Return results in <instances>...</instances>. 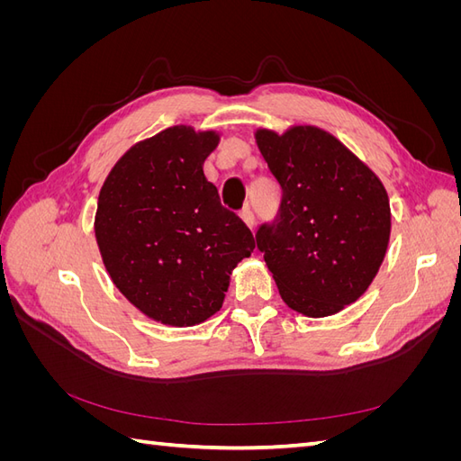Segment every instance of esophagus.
I'll return each instance as SVG.
<instances>
[{
	"label": "esophagus",
	"mask_w": 461,
	"mask_h": 461,
	"mask_svg": "<svg viewBox=\"0 0 461 461\" xmlns=\"http://www.w3.org/2000/svg\"><path fill=\"white\" fill-rule=\"evenodd\" d=\"M240 219L246 222V227L249 229V230H254V225H256V217H254V213H252V209H249L248 205L242 209L240 212Z\"/></svg>",
	"instance_id": "34e87169"
}]
</instances>
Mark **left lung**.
Instances as JSON below:
<instances>
[{
    "mask_svg": "<svg viewBox=\"0 0 461 461\" xmlns=\"http://www.w3.org/2000/svg\"><path fill=\"white\" fill-rule=\"evenodd\" d=\"M283 190L278 219L256 242L290 310L327 317L364 296L390 240V203L381 178L337 136L294 124L254 132Z\"/></svg>",
    "mask_w": 461,
    "mask_h": 461,
    "instance_id": "8db88e82",
    "label": "left lung"
}]
</instances>
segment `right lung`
Listing matches in <instances>:
<instances>
[{
    "mask_svg": "<svg viewBox=\"0 0 461 461\" xmlns=\"http://www.w3.org/2000/svg\"><path fill=\"white\" fill-rule=\"evenodd\" d=\"M215 131L186 124L136 142L97 198L95 242L111 281L138 312L169 327L215 315L254 236L219 202L203 161Z\"/></svg>",
    "mask_w": 461,
    "mask_h": 461,
    "instance_id": "1",
    "label": "right lung"
}]
</instances>
